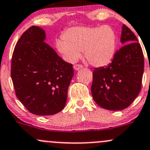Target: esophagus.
<instances>
[{"label": "esophagus", "instance_id": "esophagus-1", "mask_svg": "<svg viewBox=\"0 0 150 150\" xmlns=\"http://www.w3.org/2000/svg\"><path fill=\"white\" fill-rule=\"evenodd\" d=\"M73 67H74V69H75V70H79L80 69L83 68V65H82V64H74Z\"/></svg>", "mask_w": 150, "mask_h": 150}]
</instances>
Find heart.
<instances>
[{"instance_id":"1","label":"heart","mask_w":150,"mask_h":150,"mask_svg":"<svg viewBox=\"0 0 150 150\" xmlns=\"http://www.w3.org/2000/svg\"><path fill=\"white\" fill-rule=\"evenodd\" d=\"M63 39L55 42L57 51L69 62H75L84 52L86 61L96 67H103L112 62L116 50L117 37L111 26H75L67 29Z\"/></svg>"}]
</instances>
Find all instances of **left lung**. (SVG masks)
<instances>
[{"label":"left lung","instance_id":"8db88e82","mask_svg":"<svg viewBox=\"0 0 150 150\" xmlns=\"http://www.w3.org/2000/svg\"><path fill=\"white\" fill-rule=\"evenodd\" d=\"M124 45L108 66L94 68L91 93L99 106L111 111L127 108L137 97L144 72V55L135 34L123 25Z\"/></svg>","mask_w":150,"mask_h":150}]
</instances>
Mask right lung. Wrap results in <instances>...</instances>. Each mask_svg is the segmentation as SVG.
Instances as JSON below:
<instances>
[{
    "mask_svg": "<svg viewBox=\"0 0 150 150\" xmlns=\"http://www.w3.org/2000/svg\"><path fill=\"white\" fill-rule=\"evenodd\" d=\"M45 38L40 27H30L16 45L11 59L16 96L29 112L38 116L62 111L74 75L72 64L59 57L45 43Z\"/></svg>",
    "mask_w": 150,
    "mask_h": 150,
    "instance_id": "right-lung-1",
    "label": "right lung"
}]
</instances>
